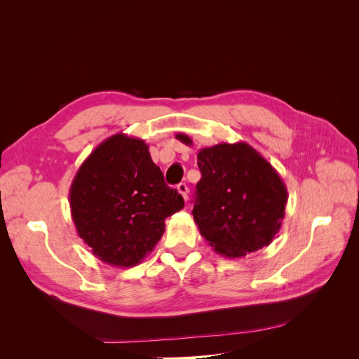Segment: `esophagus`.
Instances as JSON below:
<instances>
[{
    "label": "esophagus",
    "instance_id": "34e87169",
    "mask_svg": "<svg viewBox=\"0 0 359 359\" xmlns=\"http://www.w3.org/2000/svg\"><path fill=\"white\" fill-rule=\"evenodd\" d=\"M177 190H178V193L181 194V196L187 201V194H189L187 184H186V182H180L178 186H177Z\"/></svg>",
    "mask_w": 359,
    "mask_h": 359
}]
</instances>
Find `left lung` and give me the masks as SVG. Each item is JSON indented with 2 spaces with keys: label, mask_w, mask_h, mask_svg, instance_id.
Segmentation results:
<instances>
[{
  "label": "left lung",
  "mask_w": 359,
  "mask_h": 359,
  "mask_svg": "<svg viewBox=\"0 0 359 359\" xmlns=\"http://www.w3.org/2000/svg\"><path fill=\"white\" fill-rule=\"evenodd\" d=\"M177 139L191 145L180 133ZM202 173L193 217L215 253L243 257L269 245L285 219L287 189L277 170L245 142L217 144L198 153Z\"/></svg>",
  "instance_id": "obj_1"
}]
</instances>
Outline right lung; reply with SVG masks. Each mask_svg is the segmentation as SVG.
Here are the masks:
<instances>
[{
	"label": "right lung",
	"instance_id": "add662e5",
	"mask_svg": "<svg viewBox=\"0 0 359 359\" xmlns=\"http://www.w3.org/2000/svg\"><path fill=\"white\" fill-rule=\"evenodd\" d=\"M69 202L76 231L94 256L121 268L142 262L165 233V220L184 208L145 140L124 133L107 137L86 157Z\"/></svg>",
	"mask_w": 359,
	"mask_h": 359
}]
</instances>
